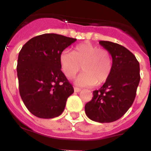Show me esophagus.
<instances>
[{"instance_id":"1","label":"esophagus","mask_w":151,"mask_h":151,"mask_svg":"<svg viewBox=\"0 0 151 151\" xmlns=\"http://www.w3.org/2000/svg\"><path fill=\"white\" fill-rule=\"evenodd\" d=\"M74 91H75V92H79V91H81V89L78 88H77V87H75Z\"/></svg>"}]
</instances>
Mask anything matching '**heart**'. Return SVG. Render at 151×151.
<instances>
[{"label": "heart", "mask_w": 151, "mask_h": 151, "mask_svg": "<svg viewBox=\"0 0 151 151\" xmlns=\"http://www.w3.org/2000/svg\"><path fill=\"white\" fill-rule=\"evenodd\" d=\"M60 63L63 73L72 78L81 70L75 82L78 86L91 87L100 85L107 81L113 67V60L110 51L101 49L89 42L79 44L74 52L65 50L60 55Z\"/></svg>", "instance_id": "b5f03b06"}]
</instances>
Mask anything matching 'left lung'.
Returning a JSON list of instances; mask_svg holds the SVG:
<instances>
[{"label": "left lung", "mask_w": 151, "mask_h": 151, "mask_svg": "<svg viewBox=\"0 0 151 151\" xmlns=\"http://www.w3.org/2000/svg\"><path fill=\"white\" fill-rule=\"evenodd\" d=\"M113 58L110 76L102 87L93 91L91 101L85 106L90 119L112 122L120 119L132 105L140 82V66L135 56L125 47L100 41Z\"/></svg>", "instance_id": "1"}]
</instances>
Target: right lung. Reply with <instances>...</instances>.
I'll list each match as a JSON object with an SVG mask.
<instances>
[{
  "mask_svg": "<svg viewBox=\"0 0 151 151\" xmlns=\"http://www.w3.org/2000/svg\"><path fill=\"white\" fill-rule=\"evenodd\" d=\"M76 41L61 35L43 34L31 38L19 51L17 67L19 94L35 116H59L74 92L61 71L60 55Z\"/></svg>",
  "mask_w": 151,
  "mask_h": 151,
  "instance_id": "add662e5",
  "label": "right lung"
}]
</instances>
